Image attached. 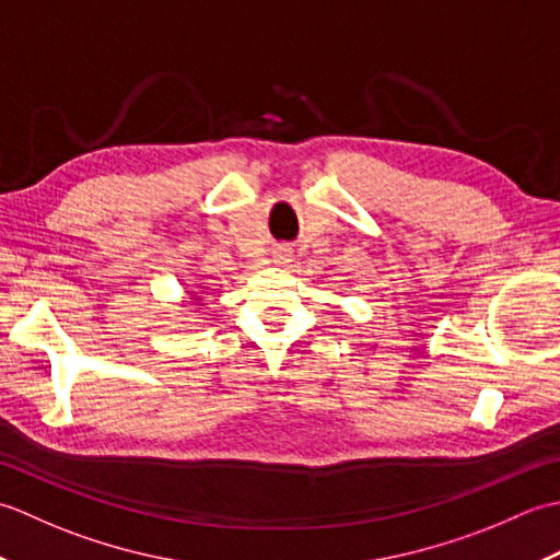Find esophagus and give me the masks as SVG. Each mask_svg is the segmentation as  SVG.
Masks as SVG:
<instances>
[{
  "label": "esophagus",
  "instance_id": "obj_1",
  "mask_svg": "<svg viewBox=\"0 0 560 560\" xmlns=\"http://www.w3.org/2000/svg\"><path fill=\"white\" fill-rule=\"evenodd\" d=\"M291 255H293V249L289 245H277L271 249V257H273V261H277V265H289Z\"/></svg>",
  "mask_w": 560,
  "mask_h": 560
}]
</instances>
